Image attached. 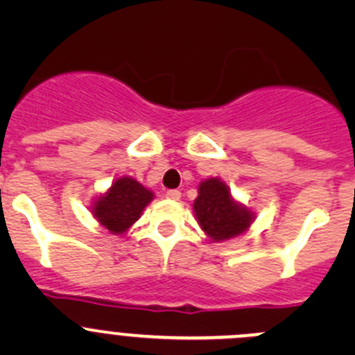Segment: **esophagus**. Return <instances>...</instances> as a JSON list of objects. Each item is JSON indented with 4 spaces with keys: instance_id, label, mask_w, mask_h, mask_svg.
Returning <instances> with one entry per match:
<instances>
[{
    "instance_id": "obj_1",
    "label": "esophagus",
    "mask_w": 355,
    "mask_h": 355,
    "mask_svg": "<svg viewBox=\"0 0 355 355\" xmlns=\"http://www.w3.org/2000/svg\"><path fill=\"white\" fill-rule=\"evenodd\" d=\"M182 192L177 191V189H171V191H166V198L171 199V200H178L180 199Z\"/></svg>"
}]
</instances>
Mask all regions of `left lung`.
Here are the masks:
<instances>
[{"mask_svg": "<svg viewBox=\"0 0 355 355\" xmlns=\"http://www.w3.org/2000/svg\"><path fill=\"white\" fill-rule=\"evenodd\" d=\"M194 213L200 228L211 241L221 242L244 234L252 223L254 213L235 202L230 189L220 178H207L199 184Z\"/></svg>", "mask_w": 355, "mask_h": 355, "instance_id": "obj_1", "label": "left lung"}]
</instances>
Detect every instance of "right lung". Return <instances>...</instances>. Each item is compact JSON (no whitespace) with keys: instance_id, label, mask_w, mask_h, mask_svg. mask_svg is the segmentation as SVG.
I'll return each mask as SVG.
<instances>
[{"instance_id":"1","label":"right lung","mask_w":355,"mask_h":355,"mask_svg":"<svg viewBox=\"0 0 355 355\" xmlns=\"http://www.w3.org/2000/svg\"><path fill=\"white\" fill-rule=\"evenodd\" d=\"M155 194L130 177H121L111 184L106 194L99 196L92 204L96 220L111 234H125L141 218L144 207Z\"/></svg>"}]
</instances>
